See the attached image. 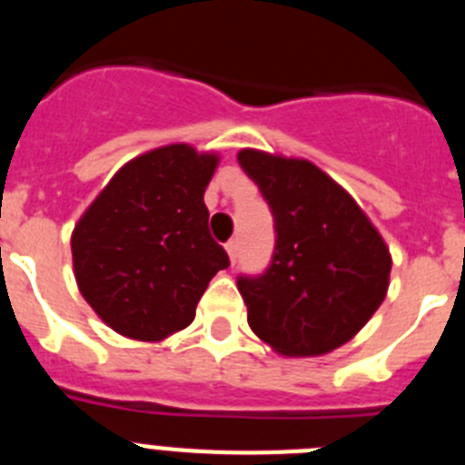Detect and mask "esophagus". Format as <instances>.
I'll return each mask as SVG.
<instances>
[{
    "label": "esophagus",
    "mask_w": 465,
    "mask_h": 465,
    "mask_svg": "<svg viewBox=\"0 0 465 465\" xmlns=\"http://www.w3.org/2000/svg\"><path fill=\"white\" fill-rule=\"evenodd\" d=\"M225 252H228L230 261L235 262V261H237V253H240V242H237V240H230L228 244H225Z\"/></svg>",
    "instance_id": "34e87169"
}]
</instances>
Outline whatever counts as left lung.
Masks as SVG:
<instances>
[{
	"mask_svg": "<svg viewBox=\"0 0 465 465\" xmlns=\"http://www.w3.org/2000/svg\"><path fill=\"white\" fill-rule=\"evenodd\" d=\"M237 160L274 219L265 272L237 277L249 326L283 356L328 354L381 305L389 249L354 197L307 160L252 149Z\"/></svg>",
	"mask_w": 465,
	"mask_h": 465,
	"instance_id": "obj_1",
	"label": "left lung"
}]
</instances>
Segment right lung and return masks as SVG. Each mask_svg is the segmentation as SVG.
Wrapping results in <instances>:
<instances>
[{"label":"right lung","instance_id":"obj_1","mask_svg":"<svg viewBox=\"0 0 465 465\" xmlns=\"http://www.w3.org/2000/svg\"><path fill=\"white\" fill-rule=\"evenodd\" d=\"M216 165L188 143L149 151L114 174L74 228L81 295L125 338L158 342L186 328L213 274L230 265L204 207Z\"/></svg>","mask_w":465,"mask_h":465}]
</instances>
